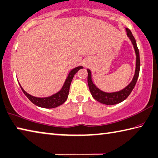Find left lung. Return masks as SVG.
I'll return each mask as SVG.
<instances>
[{"instance_id": "1", "label": "left lung", "mask_w": 158, "mask_h": 158, "mask_svg": "<svg viewBox=\"0 0 158 158\" xmlns=\"http://www.w3.org/2000/svg\"><path fill=\"white\" fill-rule=\"evenodd\" d=\"M126 31L127 32V35L129 37L130 40H131V43L133 44V47H134V49L136 54V68H135V75L132 81L131 82L130 84L124 88L123 90L118 92H114V93H106V92H103L99 89L96 87L91 80V71L87 69L88 72V77H87V82L89 90H90L91 94L92 96L95 100H96L100 103L105 104L107 105H116L121 102H123L125 99H127V97L129 96L130 94L131 93L133 88H134L135 85L136 84L137 80L138 78L139 73V68H140V60H139V50L137 46L136 41L135 38L133 37L131 31L130 29L126 28Z\"/></svg>"}]
</instances>
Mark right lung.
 Instances as JSON below:
<instances>
[{
    "label": "right lung",
    "instance_id": "add662e5",
    "mask_svg": "<svg viewBox=\"0 0 158 158\" xmlns=\"http://www.w3.org/2000/svg\"><path fill=\"white\" fill-rule=\"evenodd\" d=\"M82 68L83 67L80 66V67H77L76 68H74L73 69L71 70L69 72V75H68L66 80H65L64 84L61 90L59 92H58L57 94L53 95V96L48 98H36V97L32 96L24 90L21 86H20V83L19 85L24 94H25V96L27 97L28 99L30 100L32 103H34V105H35L38 106L43 107V108H47V109L55 108V107H57L58 106L62 105V104L67 100L68 95H69L71 80H72L74 75L78 72V71L79 69H82Z\"/></svg>",
    "mask_w": 158,
    "mask_h": 158
}]
</instances>
